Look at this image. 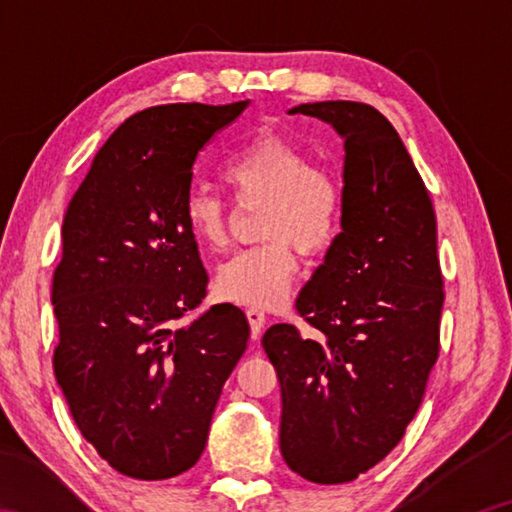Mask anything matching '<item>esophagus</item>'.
<instances>
[{"mask_svg": "<svg viewBox=\"0 0 512 512\" xmlns=\"http://www.w3.org/2000/svg\"><path fill=\"white\" fill-rule=\"evenodd\" d=\"M246 319H248V323H250V334H253V339H257V336L262 334V328H264V323H266L264 310L248 308V310H246Z\"/></svg>", "mask_w": 512, "mask_h": 512, "instance_id": "obj_1", "label": "esophagus"}]
</instances>
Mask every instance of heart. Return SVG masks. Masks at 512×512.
Segmentation results:
<instances>
[{
    "label": "heart",
    "mask_w": 512,
    "mask_h": 512,
    "mask_svg": "<svg viewBox=\"0 0 512 512\" xmlns=\"http://www.w3.org/2000/svg\"><path fill=\"white\" fill-rule=\"evenodd\" d=\"M224 180L237 204H262L259 237L268 242L246 248L217 268L215 288L228 301L273 308L297 281L299 259L321 253L334 239L341 215V189L328 171L292 140L275 132L259 134L224 167ZM182 220L200 246L220 250L228 239L226 204L206 189L184 200Z\"/></svg>",
    "instance_id": "heart-1"
}]
</instances>
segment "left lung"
Masks as SVG:
<instances>
[{"label": "left lung", "mask_w": 512, "mask_h": 512, "mask_svg": "<svg viewBox=\"0 0 512 512\" xmlns=\"http://www.w3.org/2000/svg\"><path fill=\"white\" fill-rule=\"evenodd\" d=\"M288 114L343 138L341 233L297 297L314 330L268 328L262 345L281 387L279 447L317 484L367 473L405 436L438 358L444 303L436 213L398 132L354 101Z\"/></svg>", "instance_id": "8db88e82"}]
</instances>
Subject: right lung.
<instances>
[{
	"mask_svg": "<svg viewBox=\"0 0 512 512\" xmlns=\"http://www.w3.org/2000/svg\"><path fill=\"white\" fill-rule=\"evenodd\" d=\"M248 105L129 116L63 217L54 376L83 438L134 480H167L200 460L217 398L246 352L239 308L189 319L209 277L182 209L198 151Z\"/></svg>",
	"mask_w": 512,
	"mask_h": 512,
	"instance_id": "1",
	"label": "right lung"
}]
</instances>
